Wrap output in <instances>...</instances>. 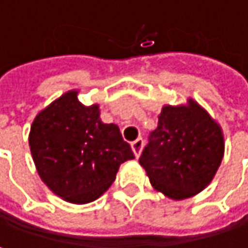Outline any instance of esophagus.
<instances>
[{
	"label": "esophagus",
	"mask_w": 248,
	"mask_h": 248,
	"mask_svg": "<svg viewBox=\"0 0 248 248\" xmlns=\"http://www.w3.org/2000/svg\"><path fill=\"white\" fill-rule=\"evenodd\" d=\"M142 149H143V140H142L140 138H139V139H136L135 142H132V151H133V154H135V156H136V158L140 155Z\"/></svg>",
	"instance_id": "obj_1"
}]
</instances>
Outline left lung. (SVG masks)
Masks as SVG:
<instances>
[{
  "instance_id": "1",
  "label": "left lung",
  "mask_w": 248,
  "mask_h": 248,
  "mask_svg": "<svg viewBox=\"0 0 248 248\" xmlns=\"http://www.w3.org/2000/svg\"><path fill=\"white\" fill-rule=\"evenodd\" d=\"M224 156L220 124L194 99L165 105L158 127L151 133L139 164L151 185L173 201L191 198L205 189Z\"/></svg>"
}]
</instances>
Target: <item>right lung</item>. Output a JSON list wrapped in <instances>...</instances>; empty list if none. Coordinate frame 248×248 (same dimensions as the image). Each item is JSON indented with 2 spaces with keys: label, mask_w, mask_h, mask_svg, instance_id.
I'll return each mask as SVG.
<instances>
[{
  "label": "right lung",
  "mask_w": 248,
  "mask_h": 248,
  "mask_svg": "<svg viewBox=\"0 0 248 248\" xmlns=\"http://www.w3.org/2000/svg\"><path fill=\"white\" fill-rule=\"evenodd\" d=\"M77 94L69 90L41 109L28 143L48 189L67 202L87 204L109 189L121 164L135 155L118 124L102 122L99 105L86 106Z\"/></svg>",
  "instance_id": "1"
}]
</instances>
